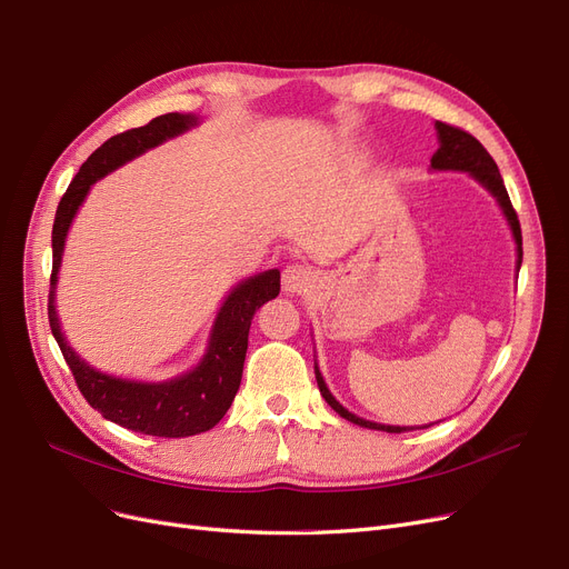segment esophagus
<instances>
[{
    "mask_svg": "<svg viewBox=\"0 0 569 569\" xmlns=\"http://www.w3.org/2000/svg\"><path fill=\"white\" fill-rule=\"evenodd\" d=\"M312 282V272L306 266H287L282 270V289L287 293H301L310 287Z\"/></svg>",
    "mask_w": 569,
    "mask_h": 569,
    "instance_id": "esophagus-1",
    "label": "esophagus"
}]
</instances>
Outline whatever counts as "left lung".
Returning <instances> with one entry per match:
<instances>
[{
  "label": "left lung",
  "instance_id": "1",
  "mask_svg": "<svg viewBox=\"0 0 569 569\" xmlns=\"http://www.w3.org/2000/svg\"><path fill=\"white\" fill-rule=\"evenodd\" d=\"M437 134H439V149L437 153L431 156V168L435 170H460V172H469L479 184H483L499 202V208H502L509 226H511V233L516 240V252H518V270H520V261H522V236H520V223H518V214L511 206L507 187H505V179L497 170V163L492 161V156L486 151V147L469 134L462 128L456 126H448L437 121ZM315 378H317V388H320L325 401L333 408V411L346 418L359 427H369V429H380V431H390V435H401V431H411V429H420V427H397V425H380V422H371V420H363L355 413H350L348 408L340 406L333 395L329 392L327 382L320 373V369L315 367ZM429 427V425H425Z\"/></svg>",
  "mask_w": 569,
  "mask_h": 569
}]
</instances>
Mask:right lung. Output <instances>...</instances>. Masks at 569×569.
Returning <instances> with one entry per match:
<instances>
[{
  "instance_id": "1",
  "label": "right lung",
  "mask_w": 569,
  "mask_h": 569,
  "mask_svg": "<svg viewBox=\"0 0 569 569\" xmlns=\"http://www.w3.org/2000/svg\"><path fill=\"white\" fill-rule=\"evenodd\" d=\"M198 123L193 113H163L142 128L113 134L100 149L88 156L72 184L60 198L53 221V272L49 291V322L60 352L70 367L83 399L102 413V418L126 429L149 437L181 439L212 429L229 411L240 388L242 363L247 352V336L254 312L280 293V270L272 268L247 278L226 297L214 320L208 352L200 363L184 376L163 382H138L113 378L86 363L67 343L56 315V284L62 261L64 238L70 223L88 196L90 187L111 170L138 158L140 153L163 144L170 138L187 132Z\"/></svg>"
}]
</instances>
